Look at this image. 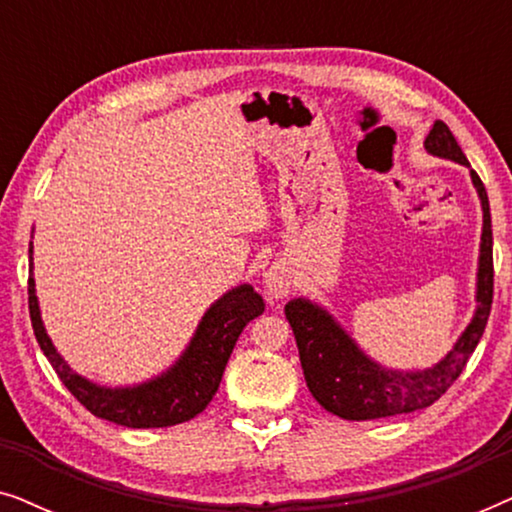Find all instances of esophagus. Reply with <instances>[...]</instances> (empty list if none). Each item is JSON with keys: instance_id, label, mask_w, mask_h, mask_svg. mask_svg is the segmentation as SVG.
Instances as JSON below:
<instances>
[{"instance_id": "1", "label": "esophagus", "mask_w": 512, "mask_h": 512, "mask_svg": "<svg viewBox=\"0 0 512 512\" xmlns=\"http://www.w3.org/2000/svg\"><path fill=\"white\" fill-rule=\"evenodd\" d=\"M263 284L270 303H277V300H282L291 293L293 270L286 263L270 265V270L263 275Z\"/></svg>"}]
</instances>
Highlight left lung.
<instances>
[{
    "mask_svg": "<svg viewBox=\"0 0 512 512\" xmlns=\"http://www.w3.org/2000/svg\"><path fill=\"white\" fill-rule=\"evenodd\" d=\"M424 149L431 156L468 167L482 207L475 310L450 352L429 368H389L363 352L352 333L345 331V326L317 300L300 296L289 300L284 307L286 319L296 335L307 389L317 398L321 408L342 419H352V422L405 415V412L424 410L436 403L471 359L482 333H485L489 310H492V214H489L485 186L475 170H471V163L443 121L433 123L431 132L424 139Z\"/></svg>",
    "mask_w": 512,
    "mask_h": 512,
    "instance_id": "obj_1",
    "label": "left lung"
}]
</instances>
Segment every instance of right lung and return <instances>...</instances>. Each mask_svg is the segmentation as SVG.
I'll return each instance as SVG.
<instances>
[{"label": "right lung", "mask_w": 512, "mask_h": 512, "mask_svg": "<svg viewBox=\"0 0 512 512\" xmlns=\"http://www.w3.org/2000/svg\"><path fill=\"white\" fill-rule=\"evenodd\" d=\"M32 251L34 247L30 242L27 296H30L32 328L41 352L51 361L53 370L62 384L72 391L76 401L86 405L95 417L128 426V429H163V426L188 422L200 415L219 389L223 370H226L242 328L265 310L261 293L254 291V286H235L207 307L186 349L170 368L144 382L109 387V384L93 382L76 373L65 361V356L55 349L51 335L46 333L44 319H41Z\"/></svg>", "instance_id": "add662e5"}]
</instances>
